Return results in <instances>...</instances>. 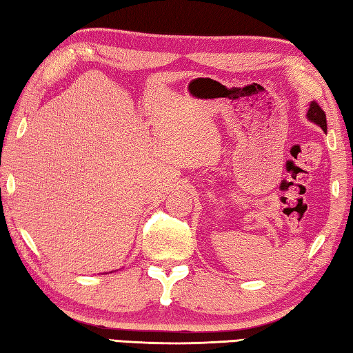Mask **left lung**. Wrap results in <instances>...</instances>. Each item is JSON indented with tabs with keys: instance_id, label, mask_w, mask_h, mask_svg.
<instances>
[{
	"instance_id": "left-lung-1",
	"label": "left lung",
	"mask_w": 353,
	"mask_h": 353,
	"mask_svg": "<svg viewBox=\"0 0 353 353\" xmlns=\"http://www.w3.org/2000/svg\"><path fill=\"white\" fill-rule=\"evenodd\" d=\"M307 117H308V121L318 123V125L323 128L324 132H327L325 113H324L323 108H321L316 102H312L310 103V108H308V111H307Z\"/></svg>"
}]
</instances>
